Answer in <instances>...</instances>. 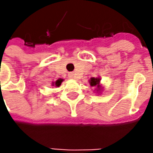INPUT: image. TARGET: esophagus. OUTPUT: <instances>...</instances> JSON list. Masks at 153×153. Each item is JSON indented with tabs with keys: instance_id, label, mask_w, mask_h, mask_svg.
Returning <instances> with one entry per match:
<instances>
[{
	"instance_id": "esophagus-1",
	"label": "esophagus",
	"mask_w": 153,
	"mask_h": 153,
	"mask_svg": "<svg viewBox=\"0 0 153 153\" xmlns=\"http://www.w3.org/2000/svg\"><path fill=\"white\" fill-rule=\"evenodd\" d=\"M68 76H69V77H70V78H71V79H73L74 77H75V76H74V73H72V72H70Z\"/></svg>"
}]
</instances>
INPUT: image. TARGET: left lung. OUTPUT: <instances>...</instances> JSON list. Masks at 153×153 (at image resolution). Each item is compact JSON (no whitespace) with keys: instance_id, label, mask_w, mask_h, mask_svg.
Returning a JSON list of instances; mask_svg holds the SVG:
<instances>
[{"instance_id":"1","label":"left lung","mask_w":153,"mask_h":153,"mask_svg":"<svg viewBox=\"0 0 153 153\" xmlns=\"http://www.w3.org/2000/svg\"><path fill=\"white\" fill-rule=\"evenodd\" d=\"M89 83L92 87H96V90L98 93H100L101 86H100V78L99 77H91L89 80Z\"/></svg>"}]
</instances>
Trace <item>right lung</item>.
Segmentation results:
<instances>
[{
  "instance_id": "1",
  "label": "right lung",
  "mask_w": 153,
  "mask_h": 153,
  "mask_svg": "<svg viewBox=\"0 0 153 153\" xmlns=\"http://www.w3.org/2000/svg\"><path fill=\"white\" fill-rule=\"evenodd\" d=\"M64 80L62 79V78H59V79L55 81V82H53V83H52V86H55V87H59V86L61 85L62 82H63Z\"/></svg>"
}]
</instances>
